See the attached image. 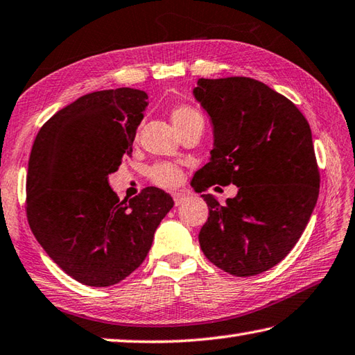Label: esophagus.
I'll use <instances>...</instances> for the list:
<instances>
[{
  "mask_svg": "<svg viewBox=\"0 0 355 355\" xmlns=\"http://www.w3.org/2000/svg\"><path fill=\"white\" fill-rule=\"evenodd\" d=\"M173 199H175V204H176V205H180L182 202H185L187 199H189V193L180 191V190L173 191Z\"/></svg>",
  "mask_w": 355,
  "mask_h": 355,
  "instance_id": "obj_1",
  "label": "esophagus"
}]
</instances>
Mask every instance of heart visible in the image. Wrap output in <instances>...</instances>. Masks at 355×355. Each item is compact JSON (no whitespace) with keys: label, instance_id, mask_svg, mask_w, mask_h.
I'll return each mask as SVG.
<instances>
[{"label":"heart","instance_id":"1","mask_svg":"<svg viewBox=\"0 0 355 355\" xmlns=\"http://www.w3.org/2000/svg\"><path fill=\"white\" fill-rule=\"evenodd\" d=\"M196 119H202L196 110L190 108L187 105H179L171 111V122L176 126V130L180 132L184 131L187 126L191 125ZM150 178L155 184L159 187H165V189H171L180 182L182 179V171H180L176 165L171 164H157L150 170Z\"/></svg>","mask_w":355,"mask_h":355}]
</instances>
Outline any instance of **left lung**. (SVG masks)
I'll return each instance as SVG.
<instances>
[{
  "label": "left lung",
  "instance_id": "left-lung-1",
  "mask_svg": "<svg viewBox=\"0 0 355 355\" xmlns=\"http://www.w3.org/2000/svg\"><path fill=\"white\" fill-rule=\"evenodd\" d=\"M193 96L210 116L213 150L191 187H238L224 205L200 195L209 205L200 249L230 275H258L287 257L317 204L311 126L289 98L249 77L199 78Z\"/></svg>",
  "mask_w": 355,
  "mask_h": 355
}]
</instances>
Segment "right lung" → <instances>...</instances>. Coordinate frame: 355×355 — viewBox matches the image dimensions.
<instances>
[{
  "label": "right lung",
  "mask_w": 355,
  "mask_h": 355,
  "mask_svg": "<svg viewBox=\"0 0 355 355\" xmlns=\"http://www.w3.org/2000/svg\"><path fill=\"white\" fill-rule=\"evenodd\" d=\"M146 92H91L57 111L32 145L26 196L33 236L78 283L108 287L131 275L175 205L156 187L120 200L108 182L131 157Z\"/></svg>",
  "instance_id": "1"
}]
</instances>
